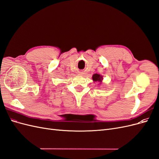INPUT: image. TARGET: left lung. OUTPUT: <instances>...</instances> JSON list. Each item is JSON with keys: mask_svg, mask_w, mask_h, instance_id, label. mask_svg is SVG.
Segmentation results:
<instances>
[{"mask_svg": "<svg viewBox=\"0 0 159 159\" xmlns=\"http://www.w3.org/2000/svg\"><path fill=\"white\" fill-rule=\"evenodd\" d=\"M92 79L93 81H98L99 83V85H100L102 82L103 80V76L100 74H95L93 75L92 76Z\"/></svg>", "mask_w": 159, "mask_h": 159, "instance_id": "1", "label": "left lung"}]
</instances>
